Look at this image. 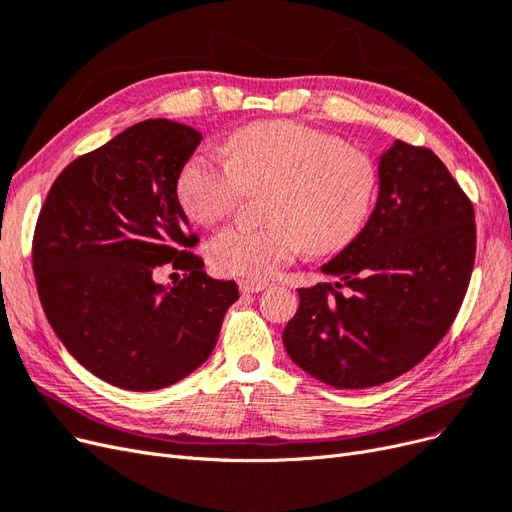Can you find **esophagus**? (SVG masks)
<instances>
[{
	"instance_id": "34e87169",
	"label": "esophagus",
	"mask_w": 512,
	"mask_h": 512,
	"mask_svg": "<svg viewBox=\"0 0 512 512\" xmlns=\"http://www.w3.org/2000/svg\"><path fill=\"white\" fill-rule=\"evenodd\" d=\"M238 285H240L242 293H259L268 287L266 280H251V278H242Z\"/></svg>"
}]
</instances>
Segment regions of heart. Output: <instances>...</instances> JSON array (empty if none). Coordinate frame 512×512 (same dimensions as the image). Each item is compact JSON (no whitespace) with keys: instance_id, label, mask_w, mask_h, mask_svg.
Returning a JSON list of instances; mask_svg holds the SVG:
<instances>
[{"instance_id":"heart-1","label":"heart","mask_w":512,"mask_h":512,"mask_svg":"<svg viewBox=\"0 0 512 512\" xmlns=\"http://www.w3.org/2000/svg\"><path fill=\"white\" fill-rule=\"evenodd\" d=\"M223 157L195 153L178 174L189 217L214 225L244 189L270 187L268 225L227 227L208 244L210 266L227 276L270 278L308 249L325 255L353 242L372 212L376 163L338 136L293 121H257L227 136Z\"/></svg>"}]
</instances>
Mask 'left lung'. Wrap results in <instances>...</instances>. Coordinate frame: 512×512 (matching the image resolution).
Wrapping results in <instances>:
<instances>
[{"label": "left lung", "instance_id": "1", "mask_svg": "<svg viewBox=\"0 0 512 512\" xmlns=\"http://www.w3.org/2000/svg\"><path fill=\"white\" fill-rule=\"evenodd\" d=\"M474 251V208L447 166L430 148L395 140L378 159L366 227L321 268L338 283L298 289L283 332L289 357L338 389L393 381L449 332Z\"/></svg>", "mask_w": 512, "mask_h": 512}]
</instances>
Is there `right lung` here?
Listing matches in <instances>:
<instances>
[{
	"label": "right lung",
	"instance_id": "1",
	"mask_svg": "<svg viewBox=\"0 0 512 512\" xmlns=\"http://www.w3.org/2000/svg\"><path fill=\"white\" fill-rule=\"evenodd\" d=\"M202 134L148 119L74 159L53 183L34 234L46 319L65 349L102 381L155 391L183 381L217 344L234 280L204 272L178 202V174ZM183 281L154 283L157 267Z\"/></svg>",
	"mask_w": 512,
	"mask_h": 512
}]
</instances>
